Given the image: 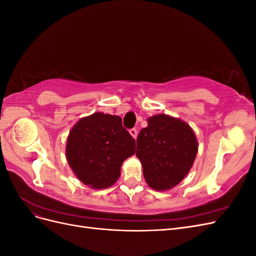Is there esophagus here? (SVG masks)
Wrapping results in <instances>:
<instances>
[{
    "mask_svg": "<svg viewBox=\"0 0 256 256\" xmlns=\"http://www.w3.org/2000/svg\"><path fill=\"white\" fill-rule=\"evenodd\" d=\"M129 132H130V134L134 138H136V136H138V130H136V128H131V129L129 130Z\"/></svg>",
    "mask_w": 256,
    "mask_h": 256,
    "instance_id": "34e87169",
    "label": "esophagus"
}]
</instances>
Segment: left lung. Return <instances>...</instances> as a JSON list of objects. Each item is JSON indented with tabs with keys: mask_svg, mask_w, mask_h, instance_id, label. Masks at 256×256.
Instances as JSON below:
<instances>
[{
	"mask_svg": "<svg viewBox=\"0 0 256 256\" xmlns=\"http://www.w3.org/2000/svg\"><path fill=\"white\" fill-rule=\"evenodd\" d=\"M136 138V157L146 182L154 190H166L188 174L198 154V141L188 124L166 114L147 120Z\"/></svg>",
	"mask_w": 256,
	"mask_h": 256,
	"instance_id": "left-lung-1",
	"label": "left lung"
}]
</instances>
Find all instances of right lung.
<instances>
[{"label": "right lung", "mask_w": 256, "mask_h": 256, "mask_svg": "<svg viewBox=\"0 0 256 256\" xmlns=\"http://www.w3.org/2000/svg\"><path fill=\"white\" fill-rule=\"evenodd\" d=\"M136 152V141L120 116L94 113L80 120L67 138L66 157L79 180L94 189L111 187L120 166Z\"/></svg>", "instance_id": "add662e5"}]
</instances>
